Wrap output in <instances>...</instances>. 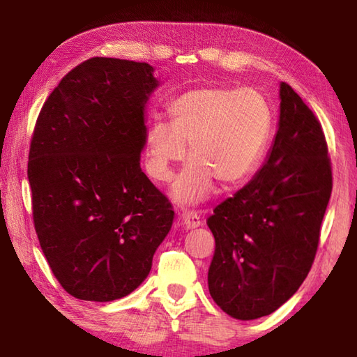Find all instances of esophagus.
Masks as SVG:
<instances>
[{
  "instance_id": "1",
  "label": "esophagus",
  "mask_w": 357,
  "mask_h": 357,
  "mask_svg": "<svg viewBox=\"0 0 357 357\" xmlns=\"http://www.w3.org/2000/svg\"><path fill=\"white\" fill-rule=\"evenodd\" d=\"M179 217H181V223H183V227L185 229H193L202 225L200 215H198L195 211H183Z\"/></svg>"
}]
</instances>
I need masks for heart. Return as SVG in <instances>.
Masks as SVG:
<instances>
[{"instance_id":"heart-1","label":"heart","mask_w":357,"mask_h":357,"mask_svg":"<svg viewBox=\"0 0 357 357\" xmlns=\"http://www.w3.org/2000/svg\"><path fill=\"white\" fill-rule=\"evenodd\" d=\"M172 123L155 119L144 137V170L168 183L173 167L192 160L178 174L170 195L178 204H197L223 187L247 183L261 164L273 135L274 114L255 89L197 88L170 105Z\"/></svg>"}]
</instances>
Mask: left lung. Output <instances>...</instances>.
Returning a JSON list of instances; mask_svg holds the SVG:
<instances>
[{
  "label": "left lung",
  "instance_id": "obj_1",
  "mask_svg": "<svg viewBox=\"0 0 357 357\" xmlns=\"http://www.w3.org/2000/svg\"><path fill=\"white\" fill-rule=\"evenodd\" d=\"M277 132L263 167L214 209L211 298L249 321L275 312L298 291L315 259L332 192L328 144L315 114L280 83Z\"/></svg>",
  "mask_w": 357,
  "mask_h": 357
}]
</instances>
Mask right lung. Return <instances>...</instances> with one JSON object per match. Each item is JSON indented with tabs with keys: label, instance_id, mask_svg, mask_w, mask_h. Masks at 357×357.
<instances>
[{
	"label": "right lung",
	"instance_id": "1",
	"mask_svg": "<svg viewBox=\"0 0 357 357\" xmlns=\"http://www.w3.org/2000/svg\"><path fill=\"white\" fill-rule=\"evenodd\" d=\"M159 84L146 63L91 58L39 113L28 162L34 228L74 298L130 294L172 228V204L140 168L146 107Z\"/></svg>",
	"mask_w": 357,
	"mask_h": 357
}]
</instances>
